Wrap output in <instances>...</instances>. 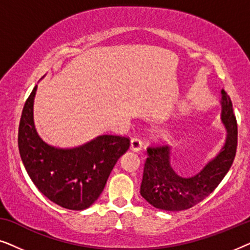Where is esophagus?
<instances>
[{
	"instance_id": "1",
	"label": "esophagus",
	"mask_w": 250,
	"mask_h": 250,
	"mask_svg": "<svg viewBox=\"0 0 250 250\" xmlns=\"http://www.w3.org/2000/svg\"><path fill=\"white\" fill-rule=\"evenodd\" d=\"M131 149L133 151L135 152H139L140 150L142 149V141L138 138H133L131 140Z\"/></svg>"
}]
</instances>
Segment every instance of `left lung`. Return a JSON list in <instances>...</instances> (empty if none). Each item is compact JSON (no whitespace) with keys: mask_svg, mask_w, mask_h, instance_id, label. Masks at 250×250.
<instances>
[{"mask_svg":"<svg viewBox=\"0 0 250 250\" xmlns=\"http://www.w3.org/2000/svg\"><path fill=\"white\" fill-rule=\"evenodd\" d=\"M221 95V121L227 139L220 152L199 173L181 176L170 165V146L148 148L140 193L153 207L169 211L189 209L213 192L227 175L237 152L238 127L230 97L224 90Z\"/></svg>","mask_w":250,"mask_h":250,"instance_id":"1","label":"left lung"}]
</instances>
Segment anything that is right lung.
<instances>
[{"label": "right lung", "instance_id": "obj_1", "mask_svg": "<svg viewBox=\"0 0 250 250\" xmlns=\"http://www.w3.org/2000/svg\"><path fill=\"white\" fill-rule=\"evenodd\" d=\"M36 91L37 85L20 118L18 146L23 166L37 189L54 204L67 209H86L102 193L115 164L129 148V140L100 135L75 148L49 145L34 124Z\"/></svg>", "mask_w": 250, "mask_h": 250}]
</instances>
